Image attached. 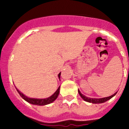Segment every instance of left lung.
I'll list each match as a JSON object with an SVG mask.
<instances>
[{
	"instance_id": "obj_1",
	"label": "left lung",
	"mask_w": 129,
	"mask_h": 129,
	"mask_svg": "<svg viewBox=\"0 0 129 129\" xmlns=\"http://www.w3.org/2000/svg\"><path fill=\"white\" fill-rule=\"evenodd\" d=\"M78 92H79V95H80V97L83 99L85 101L88 102H90V103L92 104H101L104 103V102H106V101H109V99H110L111 98H112L114 95L117 93V92H115V93H114L113 95H112L111 96H109V97H104V98H101V99H92V98H89V97H85V95L82 94L81 92H80L79 90H78Z\"/></svg>"
}]
</instances>
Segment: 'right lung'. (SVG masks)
Returning <instances> with one entry per match:
<instances>
[{"mask_svg": "<svg viewBox=\"0 0 129 129\" xmlns=\"http://www.w3.org/2000/svg\"><path fill=\"white\" fill-rule=\"evenodd\" d=\"M60 74H61V72H60L58 75V77L59 79L60 78ZM60 87V86L58 87V89H57V90L55 91V93H54L52 95H51L50 97H48V98H46V99L29 98V97H27V96H25V95L23 94V93H22L21 92H20V91L17 89L16 87L15 88H16L18 93L20 94V95L21 96L22 98L23 99H24L25 101H27V102H28V103L31 104H33V105H47V104H49L52 103V102H53L55 99H56L57 98V97H58V94H59Z\"/></svg>", "mask_w": 129, "mask_h": 129, "instance_id": "right-lung-1", "label": "right lung"}]
</instances>
